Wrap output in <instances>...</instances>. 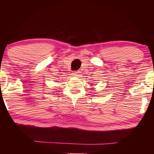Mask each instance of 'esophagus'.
I'll return each mask as SVG.
<instances>
[{
    "instance_id": "esophagus-1",
    "label": "esophagus",
    "mask_w": 154,
    "mask_h": 154,
    "mask_svg": "<svg viewBox=\"0 0 154 154\" xmlns=\"http://www.w3.org/2000/svg\"><path fill=\"white\" fill-rule=\"evenodd\" d=\"M80 72L79 71H73V75H74V76H78V75H79V73Z\"/></svg>"
}]
</instances>
